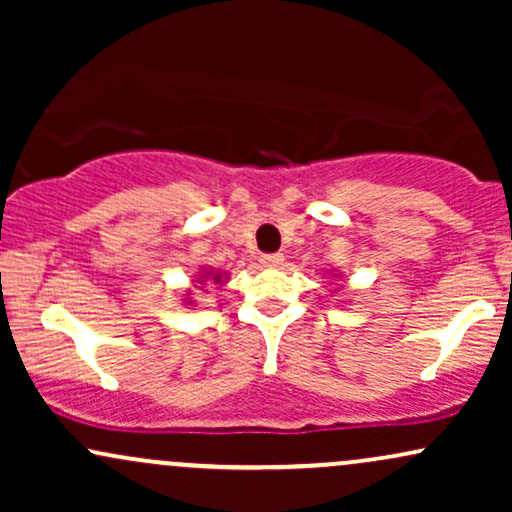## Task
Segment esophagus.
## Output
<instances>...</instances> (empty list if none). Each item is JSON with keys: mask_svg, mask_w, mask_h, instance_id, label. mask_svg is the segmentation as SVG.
I'll list each match as a JSON object with an SVG mask.
<instances>
[{"mask_svg": "<svg viewBox=\"0 0 512 512\" xmlns=\"http://www.w3.org/2000/svg\"><path fill=\"white\" fill-rule=\"evenodd\" d=\"M281 262H284V255H281V252H272V255H262L264 267H279Z\"/></svg>", "mask_w": 512, "mask_h": 512, "instance_id": "obj_1", "label": "esophagus"}]
</instances>
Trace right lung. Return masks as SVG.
<instances>
[{
  "instance_id": "right-lung-1",
  "label": "right lung",
  "mask_w": 512,
  "mask_h": 512,
  "mask_svg": "<svg viewBox=\"0 0 512 512\" xmlns=\"http://www.w3.org/2000/svg\"><path fill=\"white\" fill-rule=\"evenodd\" d=\"M214 279H219V274H216V276H214Z\"/></svg>"
}]
</instances>
